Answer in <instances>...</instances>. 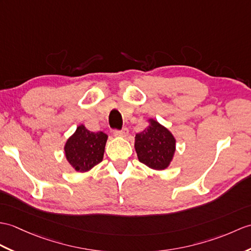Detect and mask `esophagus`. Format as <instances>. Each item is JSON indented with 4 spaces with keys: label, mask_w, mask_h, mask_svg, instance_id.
Listing matches in <instances>:
<instances>
[{
    "label": "esophagus",
    "mask_w": 251,
    "mask_h": 251,
    "mask_svg": "<svg viewBox=\"0 0 251 251\" xmlns=\"http://www.w3.org/2000/svg\"><path fill=\"white\" fill-rule=\"evenodd\" d=\"M114 136L115 137H127L128 136V128H123L122 130H114Z\"/></svg>",
    "instance_id": "obj_1"
}]
</instances>
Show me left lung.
I'll use <instances>...</instances> for the list:
<instances>
[{
  "instance_id": "1",
  "label": "left lung",
  "mask_w": 251,
  "mask_h": 251,
  "mask_svg": "<svg viewBox=\"0 0 251 251\" xmlns=\"http://www.w3.org/2000/svg\"><path fill=\"white\" fill-rule=\"evenodd\" d=\"M150 125L135 137L138 159L154 170H165L176 152V138L165 126L150 119Z\"/></svg>"
}]
</instances>
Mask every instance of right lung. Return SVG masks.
<instances>
[{
    "mask_svg": "<svg viewBox=\"0 0 251 251\" xmlns=\"http://www.w3.org/2000/svg\"><path fill=\"white\" fill-rule=\"evenodd\" d=\"M107 139L108 136L102 131L93 132L84 125L78 126L64 147L67 161L75 171L91 170L102 160Z\"/></svg>",
    "mask_w": 251,
    "mask_h": 251,
    "instance_id": "obj_1",
    "label": "right lung"
}]
</instances>
